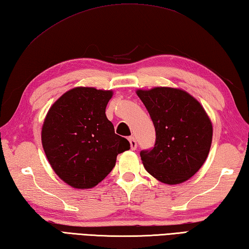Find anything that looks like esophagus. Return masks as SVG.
Wrapping results in <instances>:
<instances>
[{"instance_id": "obj_1", "label": "esophagus", "mask_w": 249, "mask_h": 249, "mask_svg": "<svg viewBox=\"0 0 249 249\" xmlns=\"http://www.w3.org/2000/svg\"><path fill=\"white\" fill-rule=\"evenodd\" d=\"M129 142H130V146H131V150H137L138 147V143L134 137H130L129 138Z\"/></svg>"}]
</instances>
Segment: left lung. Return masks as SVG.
Segmentation results:
<instances>
[{"label":"left lung","mask_w":249,"mask_h":249,"mask_svg":"<svg viewBox=\"0 0 249 249\" xmlns=\"http://www.w3.org/2000/svg\"><path fill=\"white\" fill-rule=\"evenodd\" d=\"M137 94L155 128V144L140 152L147 173L168 185L184 182L197 173L208 158L212 124L197 99L187 91L155 87Z\"/></svg>","instance_id":"8db88e82"}]
</instances>
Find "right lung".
<instances>
[{"label":"right lung","instance_id":"right-lung-1","mask_svg":"<svg viewBox=\"0 0 249 249\" xmlns=\"http://www.w3.org/2000/svg\"><path fill=\"white\" fill-rule=\"evenodd\" d=\"M111 90L76 87L52 105L41 130L42 146L56 175L78 189L93 188L130 149L106 117Z\"/></svg>","mask_w":249,"mask_h":249}]
</instances>
